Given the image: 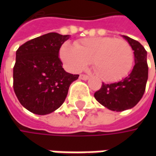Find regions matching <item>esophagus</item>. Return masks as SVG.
I'll return each mask as SVG.
<instances>
[{
	"label": "esophagus",
	"instance_id": "obj_1",
	"mask_svg": "<svg viewBox=\"0 0 156 156\" xmlns=\"http://www.w3.org/2000/svg\"><path fill=\"white\" fill-rule=\"evenodd\" d=\"M80 79L86 81V80H87V79H89V76L87 75H80Z\"/></svg>",
	"mask_w": 156,
	"mask_h": 156
}]
</instances>
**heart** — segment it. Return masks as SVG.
I'll use <instances>...</instances> for the list:
<instances>
[{"mask_svg":"<svg viewBox=\"0 0 156 156\" xmlns=\"http://www.w3.org/2000/svg\"><path fill=\"white\" fill-rule=\"evenodd\" d=\"M60 55L67 68L74 72L84 69L92 62L102 81L114 82L129 75L134 62L132 47L124 39L115 37L84 38L72 45L64 43Z\"/></svg>","mask_w":156,"mask_h":156,"instance_id":"obj_1","label":"heart"}]
</instances>
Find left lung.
I'll list each match as a JSON object with an SVG mask.
<instances>
[{
  "label": "left lung",
  "mask_w": 156,
  "mask_h": 156,
  "mask_svg": "<svg viewBox=\"0 0 156 156\" xmlns=\"http://www.w3.org/2000/svg\"><path fill=\"white\" fill-rule=\"evenodd\" d=\"M128 41L135 55V66L132 72L123 80L104 84L94 93V98L105 108L112 111L127 110L137 104L145 92L148 67L147 51L141 43L129 36L123 35Z\"/></svg>",
  "instance_id": "left-lung-1"
}]
</instances>
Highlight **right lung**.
<instances>
[{
    "instance_id": "obj_1",
    "label": "right lung",
    "mask_w": 156,
    "mask_h": 156,
    "mask_svg": "<svg viewBox=\"0 0 156 156\" xmlns=\"http://www.w3.org/2000/svg\"><path fill=\"white\" fill-rule=\"evenodd\" d=\"M69 35L48 33L30 40L16 51L13 70L15 95L26 109L48 115L59 108L69 86L78 79L62 68L59 51Z\"/></svg>"
}]
</instances>
